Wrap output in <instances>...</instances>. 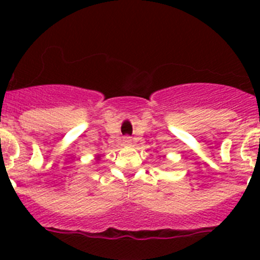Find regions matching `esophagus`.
<instances>
[{
    "instance_id": "esophagus-1",
    "label": "esophagus",
    "mask_w": 260,
    "mask_h": 260,
    "mask_svg": "<svg viewBox=\"0 0 260 260\" xmlns=\"http://www.w3.org/2000/svg\"><path fill=\"white\" fill-rule=\"evenodd\" d=\"M123 145H124V146H131V145H132V138L128 137V136H127V137L123 138Z\"/></svg>"
}]
</instances>
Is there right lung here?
<instances>
[{
  "instance_id": "1",
  "label": "right lung",
  "mask_w": 260,
  "mask_h": 260,
  "mask_svg": "<svg viewBox=\"0 0 260 260\" xmlns=\"http://www.w3.org/2000/svg\"><path fill=\"white\" fill-rule=\"evenodd\" d=\"M95 161H101V156H99V154H98V156H96V158H95Z\"/></svg>"
}]
</instances>
